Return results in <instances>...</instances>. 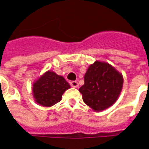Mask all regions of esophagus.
Returning a JSON list of instances; mask_svg holds the SVG:
<instances>
[{"mask_svg": "<svg viewBox=\"0 0 149 149\" xmlns=\"http://www.w3.org/2000/svg\"><path fill=\"white\" fill-rule=\"evenodd\" d=\"M70 86H72V87H78L79 84H78L77 81H71L70 82Z\"/></svg>", "mask_w": 149, "mask_h": 149, "instance_id": "1", "label": "esophagus"}]
</instances>
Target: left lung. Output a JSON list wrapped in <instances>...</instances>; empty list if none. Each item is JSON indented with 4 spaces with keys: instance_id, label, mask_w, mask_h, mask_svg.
<instances>
[{
    "instance_id": "1",
    "label": "left lung",
    "mask_w": 149,
    "mask_h": 149,
    "mask_svg": "<svg viewBox=\"0 0 149 149\" xmlns=\"http://www.w3.org/2000/svg\"><path fill=\"white\" fill-rule=\"evenodd\" d=\"M123 86V77L106 63L96 61L84 76V84L79 89L84 103L100 111L115 103Z\"/></svg>"
}]
</instances>
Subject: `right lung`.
Instances as JSON below:
<instances>
[{
  "mask_svg": "<svg viewBox=\"0 0 149 149\" xmlns=\"http://www.w3.org/2000/svg\"><path fill=\"white\" fill-rule=\"evenodd\" d=\"M69 88L70 86L63 77L49 71L34 84L32 91L38 104L51 107L60 101L63 93Z\"/></svg>",
  "mask_w": 149,
  "mask_h": 149,
  "instance_id": "right-lung-1",
  "label": "right lung"
}]
</instances>
